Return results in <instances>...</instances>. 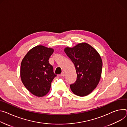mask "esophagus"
Listing matches in <instances>:
<instances>
[{
  "label": "esophagus",
  "instance_id": "1",
  "mask_svg": "<svg viewBox=\"0 0 127 127\" xmlns=\"http://www.w3.org/2000/svg\"><path fill=\"white\" fill-rule=\"evenodd\" d=\"M61 75L62 76H64L65 75V73H64V72H62L61 73Z\"/></svg>",
  "mask_w": 127,
  "mask_h": 127
}]
</instances>
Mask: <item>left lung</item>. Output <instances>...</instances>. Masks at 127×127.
<instances>
[{
  "label": "left lung",
  "mask_w": 127,
  "mask_h": 127,
  "mask_svg": "<svg viewBox=\"0 0 127 127\" xmlns=\"http://www.w3.org/2000/svg\"><path fill=\"white\" fill-rule=\"evenodd\" d=\"M64 51L73 63L77 74L76 80L70 85L73 93L85 96L98 85L101 76L102 61L99 53L87 43H80Z\"/></svg>",
  "instance_id": "1"
}]
</instances>
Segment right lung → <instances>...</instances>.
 <instances>
[{
	"instance_id": "right-lung-1",
	"label": "right lung",
	"mask_w": 127,
	"mask_h": 127,
	"mask_svg": "<svg viewBox=\"0 0 127 127\" xmlns=\"http://www.w3.org/2000/svg\"><path fill=\"white\" fill-rule=\"evenodd\" d=\"M54 52L51 48L37 45L31 49L22 60L20 76L26 88L33 95L42 97L49 92L57 76L49 59Z\"/></svg>"
}]
</instances>
